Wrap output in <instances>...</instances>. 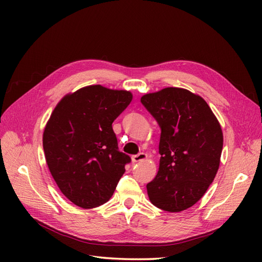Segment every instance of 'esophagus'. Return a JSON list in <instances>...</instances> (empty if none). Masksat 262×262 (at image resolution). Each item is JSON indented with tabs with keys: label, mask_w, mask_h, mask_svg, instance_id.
<instances>
[{
	"label": "esophagus",
	"mask_w": 262,
	"mask_h": 262,
	"mask_svg": "<svg viewBox=\"0 0 262 262\" xmlns=\"http://www.w3.org/2000/svg\"><path fill=\"white\" fill-rule=\"evenodd\" d=\"M132 162L133 163H139V162H143L147 160V155L145 153H139L137 155H133L132 157Z\"/></svg>",
	"instance_id": "34e87169"
}]
</instances>
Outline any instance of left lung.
Masks as SVG:
<instances>
[{
    "instance_id": "1",
    "label": "left lung",
    "mask_w": 262,
    "mask_h": 262,
    "mask_svg": "<svg viewBox=\"0 0 262 262\" xmlns=\"http://www.w3.org/2000/svg\"><path fill=\"white\" fill-rule=\"evenodd\" d=\"M161 126L160 167L147 184L149 201L168 212L191 208L207 192L220 167L223 132L201 96L166 87L141 97Z\"/></svg>"
}]
</instances>
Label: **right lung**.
Masks as SVG:
<instances>
[{"instance_id":"add662e5","label":"right lung","mask_w":262,"mask_h":262,"mask_svg":"<svg viewBox=\"0 0 262 262\" xmlns=\"http://www.w3.org/2000/svg\"><path fill=\"white\" fill-rule=\"evenodd\" d=\"M132 98L129 91L90 85L66 95L53 109L42 136L46 162L61 192L77 207L107 202L130 163L118 149L113 122Z\"/></svg>"}]
</instances>
